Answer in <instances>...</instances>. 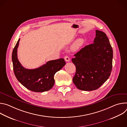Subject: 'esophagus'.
I'll list each match as a JSON object with an SVG mask.
<instances>
[{
  "label": "esophagus",
  "mask_w": 127,
  "mask_h": 127,
  "mask_svg": "<svg viewBox=\"0 0 127 127\" xmlns=\"http://www.w3.org/2000/svg\"><path fill=\"white\" fill-rule=\"evenodd\" d=\"M64 59H65V61H66V62H69V61H70V58H69V57L67 56H66L64 57Z\"/></svg>",
  "instance_id": "1"
}]
</instances>
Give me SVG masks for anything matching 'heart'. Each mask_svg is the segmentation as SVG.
Instances as JSON below:
<instances>
[{
	"instance_id": "obj_1",
	"label": "heart",
	"mask_w": 127,
	"mask_h": 127,
	"mask_svg": "<svg viewBox=\"0 0 127 127\" xmlns=\"http://www.w3.org/2000/svg\"><path fill=\"white\" fill-rule=\"evenodd\" d=\"M84 40L83 39L80 38L77 39L74 43L72 45L71 47V50L73 51H75L79 49L84 44Z\"/></svg>"
}]
</instances>
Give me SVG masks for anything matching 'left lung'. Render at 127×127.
<instances>
[{
    "label": "left lung",
    "mask_w": 127,
    "mask_h": 127,
    "mask_svg": "<svg viewBox=\"0 0 127 127\" xmlns=\"http://www.w3.org/2000/svg\"><path fill=\"white\" fill-rule=\"evenodd\" d=\"M94 43L76 53L72 61L76 66L73 82L84 91L98 89L109 78L112 70L113 51L106 34L95 30Z\"/></svg>",
    "instance_id": "1"
}]
</instances>
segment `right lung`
<instances>
[{
  "instance_id": "right-lung-1",
  "label": "right lung",
  "mask_w": 127,
  "mask_h": 127,
  "mask_svg": "<svg viewBox=\"0 0 127 127\" xmlns=\"http://www.w3.org/2000/svg\"><path fill=\"white\" fill-rule=\"evenodd\" d=\"M20 39L18 40L12 53V61L15 76L23 85L33 92L42 93L51 89L55 83L54 75L65 65L64 59L47 62L42 66L33 69L24 68L17 58V50Z\"/></svg>"
}]
</instances>
